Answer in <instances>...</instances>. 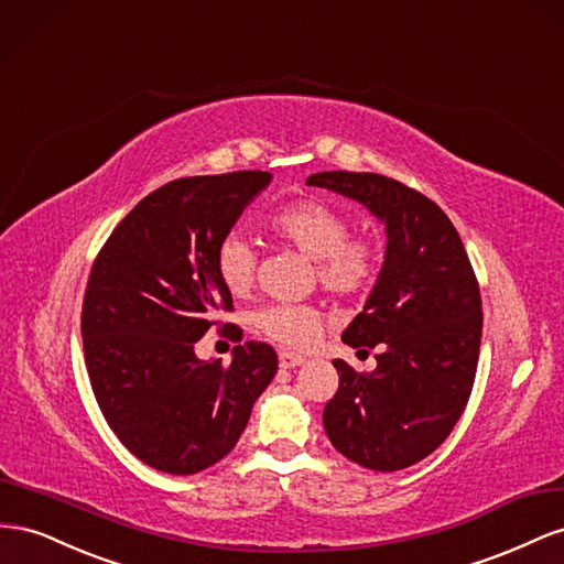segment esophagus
<instances>
[{"mask_svg":"<svg viewBox=\"0 0 564 564\" xmlns=\"http://www.w3.org/2000/svg\"><path fill=\"white\" fill-rule=\"evenodd\" d=\"M279 364H281V368H297L304 364V357H300V354H293V351H281Z\"/></svg>","mask_w":564,"mask_h":564,"instance_id":"esophagus-1","label":"esophagus"}]
</instances>
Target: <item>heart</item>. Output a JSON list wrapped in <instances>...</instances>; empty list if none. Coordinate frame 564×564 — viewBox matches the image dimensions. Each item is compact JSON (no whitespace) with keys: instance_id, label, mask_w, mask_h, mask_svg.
I'll use <instances>...</instances> for the list:
<instances>
[{"instance_id":"obj_1","label":"heart","mask_w":564,"mask_h":564,"mask_svg":"<svg viewBox=\"0 0 564 564\" xmlns=\"http://www.w3.org/2000/svg\"><path fill=\"white\" fill-rule=\"evenodd\" d=\"M269 231L316 262L318 283L335 295H361L376 281L380 252L371 238L349 236V219L335 205L300 198L267 217ZM257 254L243 231H227L215 250V271L231 295H246L254 281ZM252 326L285 349H310L324 335V318L310 304H269Z\"/></svg>"}]
</instances>
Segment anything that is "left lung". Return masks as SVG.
I'll return each mask as SVG.
<instances>
[{
    "mask_svg": "<svg viewBox=\"0 0 564 564\" xmlns=\"http://www.w3.org/2000/svg\"><path fill=\"white\" fill-rule=\"evenodd\" d=\"M310 186L364 205L382 227V267L343 343L378 347V366L357 373L335 359L340 388L324 409L330 444L376 473L404 470L430 456L468 404L479 343L481 300L463 240L442 210L382 174L318 172Z\"/></svg>",
    "mask_w": 564,
    "mask_h": 564,
    "instance_id": "8db88e82",
    "label": "left lung"
}]
</instances>
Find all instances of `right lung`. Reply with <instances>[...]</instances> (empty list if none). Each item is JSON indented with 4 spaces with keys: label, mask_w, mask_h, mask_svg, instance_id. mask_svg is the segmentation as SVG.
Segmentation results:
<instances>
[{
    "label": "right lung",
    "mask_w": 564,
    "mask_h": 564,
    "mask_svg": "<svg viewBox=\"0 0 564 564\" xmlns=\"http://www.w3.org/2000/svg\"><path fill=\"white\" fill-rule=\"evenodd\" d=\"M269 184L271 174L248 170L160 186L91 267L83 307L91 390L118 440L160 473L219 463L276 376L264 343L238 345L229 366L196 354L215 314L234 307L215 271L217 243Z\"/></svg>",
    "instance_id": "1"
}]
</instances>
